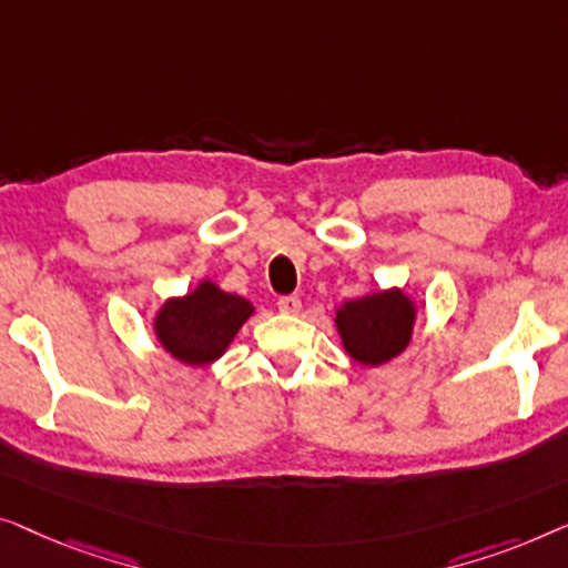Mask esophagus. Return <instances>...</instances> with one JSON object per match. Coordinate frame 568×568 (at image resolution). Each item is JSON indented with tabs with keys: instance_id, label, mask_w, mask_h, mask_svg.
Returning a JSON list of instances; mask_svg holds the SVG:
<instances>
[{
	"instance_id": "1",
	"label": "esophagus",
	"mask_w": 568,
	"mask_h": 568,
	"mask_svg": "<svg viewBox=\"0 0 568 568\" xmlns=\"http://www.w3.org/2000/svg\"><path fill=\"white\" fill-rule=\"evenodd\" d=\"M277 308H281V314L295 316L301 311V298L298 295H283V298L277 301Z\"/></svg>"
}]
</instances>
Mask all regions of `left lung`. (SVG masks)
Returning a JSON list of instances; mask_svg holds the SVG:
<instances>
[{
	"instance_id": "obj_1",
	"label": "left lung",
	"mask_w": 568,
	"mask_h": 568,
	"mask_svg": "<svg viewBox=\"0 0 568 568\" xmlns=\"http://www.w3.org/2000/svg\"><path fill=\"white\" fill-rule=\"evenodd\" d=\"M417 316L419 301L404 287L394 285L342 303L334 311V326H337L342 349L355 363L378 367L406 353V347L412 345Z\"/></svg>"
}]
</instances>
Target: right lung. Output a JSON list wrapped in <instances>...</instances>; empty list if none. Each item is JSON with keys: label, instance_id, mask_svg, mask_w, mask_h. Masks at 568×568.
Instances as JSON below:
<instances>
[{"label": "right lung", "instance_id": "right-lung-1", "mask_svg": "<svg viewBox=\"0 0 568 568\" xmlns=\"http://www.w3.org/2000/svg\"><path fill=\"white\" fill-rule=\"evenodd\" d=\"M252 314V301L205 277L185 295L166 298L151 316V332L172 361L205 367L226 355Z\"/></svg>", "mask_w": 568, "mask_h": 568}]
</instances>
